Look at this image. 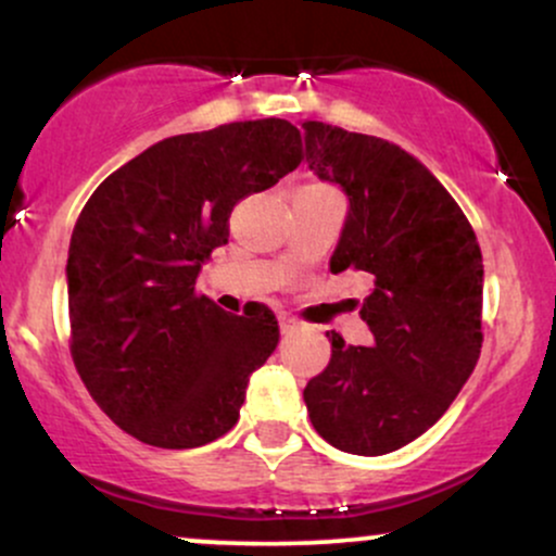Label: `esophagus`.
Listing matches in <instances>:
<instances>
[{"instance_id": "obj_1", "label": "esophagus", "mask_w": 556, "mask_h": 556, "mask_svg": "<svg viewBox=\"0 0 556 556\" xmlns=\"http://www.w3.org/2000/svg\"><path fill=\"white\" fill-rule=\"evenodd\" d=\"M277 318H279V329H282L285 334H287V331H292V329L298 327V321H295V318H292L290 314H279Z\"/></svg>"}]
</instances>
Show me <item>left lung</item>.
Listing matches in <instances>:
<instances>
[{
  "label": "left lung",
  "mask_w": 556,
  "mask_h": 556,
  "mask_svg": "<svg viewBox=\"0 0 556 556\" xmlns=\"http://www.w3.org/2000/svg\"><path fill=\"white\" fill-rule=\"evenodd\" d=\"M305 162L350 208L329 269L363 271L361 318L374 344L327 331L331 361L303 389L318 437L376 457L444 416L481 355L483 258L455 198L416 156L384 138L303 123Z\"/></svg>",
  "instance_id": "8db88e82"
}]
</instances>
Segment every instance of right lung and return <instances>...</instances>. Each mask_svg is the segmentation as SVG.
Wrapping results in <instances>:
<instances>
[{
    "label": "right lung",
    "instance_id": "add662e5",
    "mask_svg": "<svg viewBox=\"0 0 556 556\" xmlns=\"http://www.w3.org/2000/svg\"><path fill=\"white\" fill-rule=\"evenodd\" d=\"M303 162L300 132L266 117L159 140L112 172L67 253L70 350L96 405L162 450L203 446L238 424L251 374L279 342L266 305L235 316L195 292L245 195Z\"/></svg>",
    "mask_w": 556,
    "mask_h": 556
}]
</instances>
